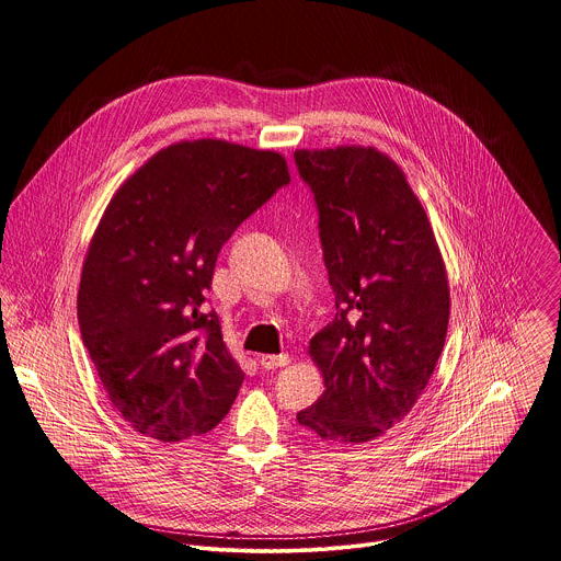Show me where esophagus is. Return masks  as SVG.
<instances>
[{
    "instance_id": "obj_1",
    "label": "esophagus",
    "mask_w": 561,
    "mask_h": 561,
    "mask_svg": "<svg viewBox=\"0 0 561 561\" xmlns=\"http://www.w3.org/2000/svg\"><path fill=\"white\" fill-rule=\"evenodd\" d=\"M260 364L266 370H275V368H282V366H288L290 357L288 355H262Z\"/></svg>"
}]
</instances>
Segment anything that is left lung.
<instances>
[{
    "label": "left lung",
    "mask_w": 561,
    "mask_h": 561,
    "mask_svg": "<svg viewBox=\"0 0 561 561\" xmlns=\"http://www.w3.org/2000/svg\"><path fill=\"white\" fill-rule=\"evenodd\" d=\"M319 210L337 314L308 346L324 394L297 413L319 439L364 444L402 422L442 355L450 290L424 206L373 146L295 150Z\"/></svg>",
    "instance_id": "obj_1"
}]
</instances>
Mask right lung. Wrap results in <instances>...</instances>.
<instances>
[{"mask_svg": "<svg viewBox=\"0 0 561 561\" xmlns=\"http://www.w3.org/2000/svg\"><path fill=\"white\" fill-rule=\"evenodd\" d=\"M290 182L284 154L224 139L154 152L108 202L77 293L82 342L117 413L141 435L213 431L244 373L204 312L221 247Z\"/></svg>", "mask_w": 561, "mask_h": 561, "instance_id": "obj_1", "label": "right lung"}]
</instances>
